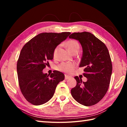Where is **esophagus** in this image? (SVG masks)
Instances as JSON below:
<instances>
[{"label":"esophagus","instance_id":"1","mask_svg":"<svg viewBox=\"0 0 127 127\" xmlns=\"http://www.w3.org/2000/svg\"><path fill=\"white\" fill-rule=\"evenodd\" d=\"M71 77V76H68V75H65V80H68V79H70Z\"/></svg>","mask_w":127,"mask_h":127}]
</instances>
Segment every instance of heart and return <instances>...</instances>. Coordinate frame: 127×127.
<instances>
[{
	"label": "heart",
	"instance_id": "obj_1",
	"mask_svg": "<svg viewBox=\"0 0 127 127\" xmlns=\"http://www.w3.org/2000/svg\"><path fill=\"white\" fill-rule=\"evenodd\" d=\"M66 47L71 53H73L76 51H79L80 46L79 43L74 40H70L65 43ZM58 49V47H57L53 51V56L56 55ZM75 64L74 63H63L61 64L58 66V69L61 71L66 72L67 74H70L73 71L75 68Z\"/></svg>",
	"mask_w": 127,
	"mask_h": 127
}]
</instances>
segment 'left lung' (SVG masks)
<instances>
[{"instance_id":"left-lung-1","label":"left lung","mask_w":127,"mask_h":127,"mask_svg":"<svg viewBox=\"0 0 127 127\" xmlns=\"http://www.w3.org/2000/svg\"><path fill=\"white\" fill-rule=\"evenodd\" d=\"M70 39L78 40L81 45L83 53L80 67H85L83 76L87 79L82 82L78 76L76 86L71 94L79 103L86 106L95 105L106 93L112 74V66L108 49L103 42L87 32L74 33Z\"/></svg>"}]
</instances>
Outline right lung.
I'll list each match as a JSON object with an SVG mask.
<instances>
[{"instance_id": "add662e5", "label": "right lung", "mask_w": 127, "mask_h": 127, "mask_svg": "<svg viewBox=\"0 0 127 127\" xmlns=\"http://www.w3.org/2000/svg\"><path fill=\"white\" fill-rule=\"evenodd\" d=\"M71 33H42L26 44L17 64L20 90L26 99L34 105L44 104L54 95L57 86L64 79L62 72L55 70L50 75L43 69L53 58V51Z\"/></svg>"}]
</instances>
